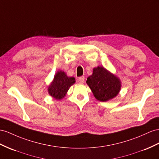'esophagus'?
<instances>
[{
  "label": "esophagus",
  "mask_w": 159,
  "mask_h": 159,
  "mask_svg": "<svg viewBox=\"0 0 159 159\" xmlns=\"http://www.w3.org/2000/svg\"><path fill=\"white\" fill-rule=\"evenodd\" d=\"M78 82L80 84H83L84 82V76H80L78 79Z\"/></svg>",
  "instance_id": "1"
}]
</instances>
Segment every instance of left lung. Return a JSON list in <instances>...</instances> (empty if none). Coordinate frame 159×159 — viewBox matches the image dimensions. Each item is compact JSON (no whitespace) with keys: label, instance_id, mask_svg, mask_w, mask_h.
<instances>
[{"label":"left lung","instance_id":"8db88e82","mask_svg":"<svg viewBox=\"0 0 159 159\" xmlns=\"http://www.w3.org/2000/svg\"><path fill=\"white\" fill-rule=\"evenodd\" d=\"M93 72L87 78V84L95 98L103 102L115 98L121 87L119 77L101 66L93 68Z\"/></svg>","mask_w":159,"mask_h":159}]
</instances>
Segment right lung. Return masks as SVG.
Here are the masks:
<instances>
[{"mask_svg": "<svg viewBox=\"0 0 159 159\" xmlns=\"http://www.w3.org/2000/svg\"><path fill=\"white\" fill-rule=\"evenodd\" d=\"M75 82V77L68 76L65 72L58 70L48 87L49 95L57 100L62 99L66 96L69 89Z\"/></svg>", "mask_w": 159, "mask_h": 159, "instance_id": "1", "label": "right lung"}]
</instances>
